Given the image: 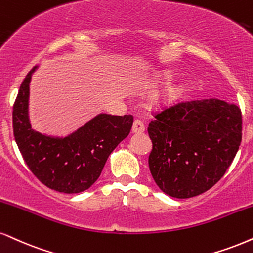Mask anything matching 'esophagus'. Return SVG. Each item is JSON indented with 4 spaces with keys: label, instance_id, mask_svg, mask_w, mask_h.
<instances>
[{
    "label": "esophagus",
    "instance_id": "esophagus-1",
    "mask_svg": "<svg viewBox=\"0 0 253 253\" xmlns=\"http://www.w3.org/2000/svg\"><path fill=\"white\" fill-rule=\"evenodd\" d=\"M132 132L133 133H142L145 131V126H144V123H143L142 121L139 120H136L135 122H133L132 124Z\"/></svg>",
    "mask_w": 253,
    "mask_h": 253
}]
</instances>
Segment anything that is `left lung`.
Returning <instances> with one entry per match:
<instances>
[{"label": "left lung", "mask_w": 253, "mask_h": 253, "mask_svg": "<svg viewBox=\"0 0 253 253\" xmlns=\"http://www.w3.org/2000/svg\"><path fill=\"white\" fill-rule=\"evenodd\" d=\"M149 168L162 191L191 198L224 176L242 142V112L235 104L210 98L178 103L155 116Z\"/></svg>", "instance_id": "8db88e82"}]
</instances>
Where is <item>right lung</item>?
Instances as JSON below:
<instances>
[{
    "label": "right lung",
    "instance_id": "right-lung-1",
    "mask_svg": "<svg viewBox=\"0 0 253 253\" xmlns=\"http://www.w3.org/2000/svg\"><path fill=\"white\" fill-rule=\"evenodd\" d=\"M22 82L12 110L16 144L31 172L55 191L80 193L98 179L105 162L131 130V115L98 114L69 135L60 137L36 131L29 118L31 76Z\"/></svg>",
    "mask_w": 253,
    "mask_h": 253
}]
</instances>
